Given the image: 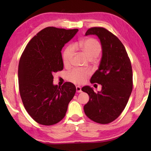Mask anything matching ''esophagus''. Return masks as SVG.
I'll return each mask as SVG.
<instances>
[{
    "mask_svg": "<svg viewBox=\"0 0 151 151\" xmlns=\"http://www.w3.org/2000/svg\"><path fill=\"white\" fill-rule=\"evenodd\" d=\"M76 91L77 93H81L82 91H81V88L80 86H76Z\"/></svg>",
    "mask_w": 151,
    "mask_h": 151,
    "instance_id": "esophagus-1",
    "label": "esophagus"
}]
</instances>
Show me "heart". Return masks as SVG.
Here are the masks:
<instances>
[{
    "mask_svg": "<svg viewBox=\"0 0 151 151\" xmlns=\"http://www.w3.org/2000/svg\"><path fill=\"white\" fill-rule=\"evenodd\" d=\"M76 49H80L89 60L97 57L101 51V46L96 40L86 38L81 40L75 47L70 45L64 50L63 54V61L65 65H69L73 57L74 56ZM90 75L89 71L76 69L72 70L67 76V78L72 83L76 84H83Z\"/></svg>",
    "mask_w": 151,
    "mask_h": 151,
    "instance_id": "1",
    "label": "heart"
}]
</instances>
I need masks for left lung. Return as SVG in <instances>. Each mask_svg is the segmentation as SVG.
<instances>
[{
    "label": "left lung",
    "mask_w": 151,
    "mask_h": 151,
    "mask_svg": "<svg viewBox=\"0 0 151 151\" xmlns=\"http://www.w3.org/2000/svg\"><path fill=\"white\" fill-rule=\"evenodd\" d=\"M91 35L99 39L102 57L90 82L101 84L102 88L97 93L89 86L82 88L89 96L84 110L91 120L107 124L120 116L129 101L133 88L131 62L123 45L111 32L94 27L87 31L85 36Z\"/></svg>",
    "instance_id": "obj_1"
}]
</instances>
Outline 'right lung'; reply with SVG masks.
I'll use <instances>...</instances> for the list:
<instances>
[{"label": "right lung", "mask_w": 151, "mask_h": 151, "mask_svg": "<svg viewBox=\"0 0 151 151\" xmlns=\"http://www.w3.org/2000/svg\"><path fill=\"white\" fill-rule=\"evenodd\" d=\"M78 31L48 27L29 41L21 57L18 67L21 98L27 112L41 125L61 121L76 92L71 83L54 85L53 74L63 70L62 49Z\"/></svg>", "instance_id": "1"}]
</instances>
